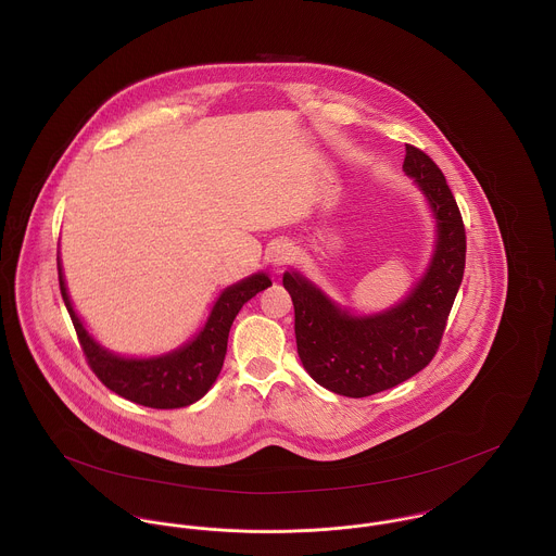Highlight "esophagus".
<instances>
[{"instance_id": "1", "label": "esophagus", "mask_w": 556, "mask_h": 556, "mask_svg": "<svg viewBox=\"0 0 556 556\" xmlns=\"http://www.w3.org/2000/svg\"><path fill=\"white\" fill-rule=\"evenodd\" d=\"M267 258H269V263H271L276 269H282V267L289 265L291 258H293V245H291L289 241H285V239H278V241H274L271 248L267 250Z\"/></svg>"}]
</instances>
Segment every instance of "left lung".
<instances>
[{"mask_svg": "<svg viewBox=\"0 0 556 556\" xmlns=\"http://www.w3.org/2000/svg\"><path fill=\"white\" fill-rule=\"evenodd\" d=\"M402 170L424 194L434 220L428 267L402 300L379 313H353L300 269L282 274L295 306L300 359L320 388L338 396H372L424 370L439 349L463 282L465 225L441 168L406 146Z\"/></svg>", "mask_w": 556, "mask_h": 556, "instance_id": "left-lung-1", "label": "left lung"}]
</instances>
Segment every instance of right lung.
Returning a JSON list of instances; mask_svg holds the SVG:
<instances>
[{
	"mask_svg": "<svg viewBox=\"0 0 556 556\" xmlns=\"http://www.w3.org/2000/svg\"><path fill=\"white\" fill-rule=\"evenodd\" d=\"M58 271L64 304L77 329L83 353L96 377L117 396L152 408H181L210 392L223 370L229 331L241 306L256 293L271 287L267 271L250 274L218 295L210 317L194 338L160 355L128 357L102 346L80 320L68 295L60 256Z\"/></svg>",
	"mask_w": 556,
	"mask_h": 556,
	"instance_id": "right-lung-1",
	"label": "right lung"
}]
</instances>
